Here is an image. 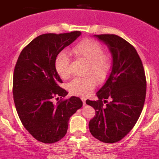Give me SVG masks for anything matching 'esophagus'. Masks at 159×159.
Instances as JSON below:
<instances>
[{
    "label": "esophagus",
    "mask_w": 159,
    "mask_h": 159,
    "mask_svg": "<svg viewBox=\"0 0 159 159\" xmlns=\"http://www.w3.org/2000/svg\"><path fill=\"white\" fill-rule=\"evenodd\" d=\"M81 100L83 101V103H84V105L86 104V99H85L84 97H82V98H81Z\"/></svg>",
    "instance_id": "esophagus-1"
}]
</instances>
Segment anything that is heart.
Wrapping results in <instances>:
<instances>
[{
	"label": "heart",
	"instance_id": "obj_1",
	"mask_svg": "<svg viewBox=\"0 0 159 159\" xmlns=\"http://www.w3.org/2000/svg\"><path fill=\"white\" fill-rule=\"evenodd\" d=\"M104 49L99 42L92 40H85L75 44L71 48V53L76 59L88 63L86 74H93L99 78H105L111 70V60L103 54ZM54 67L60 78H69L70 59L67 53L60 52L56 56ZM96 80L90 75L84 78H75L68 84L70 93L79 96H87L93 91Z\"/></svg>",
	"mask_w": 159,
	"mask_h": 159
}]
</instances>
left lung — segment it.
<instances>
[{
	"mask_svg": "<svg viewBox=\"0 0 159 159\" xmlns=\"http://www.w3.org/2000/svg\"><path fill=\"white\" fill-rule=\"evenodd\" d=\"M95 37L110 50L112 68L104 85L97 92L99 99L86 101L95 110L89 130L102 143H117L131 130L141 115L147 92L145 71L137 51L127 40L113 34Z\"/></svg>",
	"mask_w": 159,
	"mask_h": 159,
	"instance_id": "left-lung-1",
	"label": "left lung"
}]
</instances>
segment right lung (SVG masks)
Wrapping results in <instances>:
<instances>
[{
    "mask_svg": "<svg viewBox=\"0 0 159 159\" xmlns=\"http://www.w3.org/2000/svg\"><path fill=\"white\" fill-rule=\"evenodd\" d=\"M80 35L79 31L40 35L18 57L13 73L14 102L23 126L39 142L54 143L64 138L70 117L83 106L75 96L57 104L52 102L55 96L67 95L59 86L62 80L55 69L56 56Z\"/></svg>",
    "mask_w": 159,
    "mask_h": 159,
    "instance_id": "1",
    "label": "right lung"
}]
</instances>
